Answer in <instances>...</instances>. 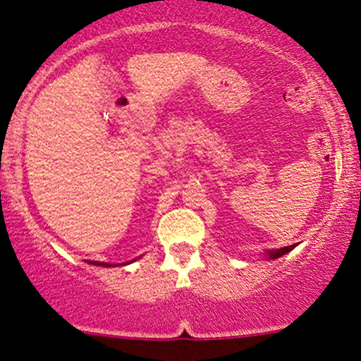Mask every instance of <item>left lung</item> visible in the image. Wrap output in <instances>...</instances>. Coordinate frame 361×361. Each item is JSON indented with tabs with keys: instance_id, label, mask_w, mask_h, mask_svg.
<instances>
[{
	"instance_id": "1",
	"label": "left lung",
	"mask_w": 361,
	"mask_h": 361,
	"mask_svg": "<svg viewBox=\"0 0 361 361\" xmlns=\"http://www.w3.org/2000/svg\"><path fill=\"white\" fill-rule=\"evenodd\" d=\"M293 247L295 245H290V247H283V249H273V250H268V257L269 259H278V257H281V256H285L286 252H290V250H293Z\"/></svg>"
}]
</instances>
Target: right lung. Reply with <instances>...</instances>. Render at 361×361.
Returning a JSON list of instances; mask_svg holds the SVG:
<instances>
[{
    "label": "right lung",
    "mask_w": 361,
    "mask_h": 361,
    "mask_svg": "<svg viewBox=\"0 0 361 361\" xmlns=\"http://www.w3.org/2000/svg\"><path fill=\"white\" fill-rule=\"evenodd\" d=\"M129 262H131V261H129ZM90 264H95V266H104V268H109V266H111V264H107V262H97V261L90 262ZM126 264H128V262H126Z\"/></svg>",
    "instance_id": "add662e5"
}]
</instances>
